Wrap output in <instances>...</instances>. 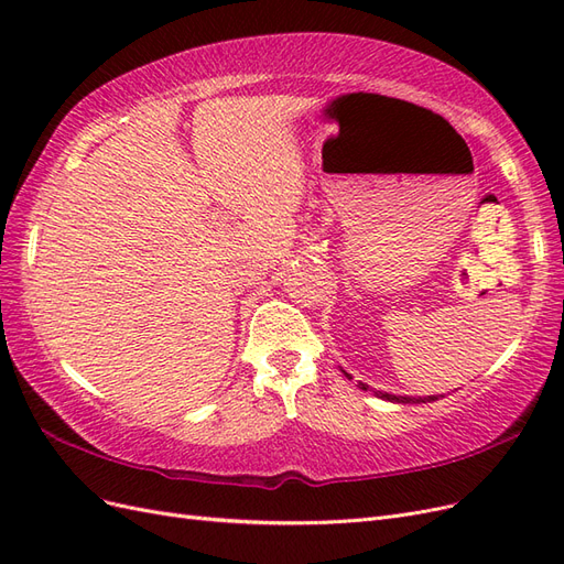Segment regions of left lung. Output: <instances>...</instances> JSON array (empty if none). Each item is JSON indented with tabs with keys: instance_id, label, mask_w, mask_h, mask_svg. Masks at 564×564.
Here are the masks:
<instances>
[{
	"instance_id": "left-lung-1",
	"label": "left lung",
	"mask_w": 564,
	"mask_h": 564,
	"mask_svg": "<svg viewBox=\"0 0 564 564\" xmlns=\"http://www.w3.org/2000/svg\"><path fill=\"white\" fill-rule=\"evenodd\" d=\"M346 373V371H344ZM348 379H352L350 373H346ZM362 390H369V386L360 383ZM373 395H379L381 400H388V402H398V404H421V402H435L437 395H429V398H412V395H390V392H381V390H373Z\"/></svg>"
}]
</instances>
